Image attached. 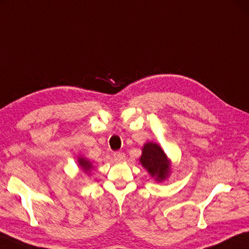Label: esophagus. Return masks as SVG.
<instances>
[{"label": "esophagus", "instance_id": "esophagus-1", "mask_svg": "<svg viewBox=\"0 0 249 249\" xmlns=\"http://www.w3.org/2000/svg\"><path fill=\"white\" fill-rule=\"evenodd\" d=\"M113 158H114L115 161H124L125 160V153L121 152V151H115L113 152Z\"/></svg>", "mask_w": 249, "mask_h": 249}]
</instances>
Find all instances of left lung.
<instances>
[{
	"label": "left lung",
	"instance_id": "left-lung-1",
	"mask_svg": "<svg viewBox=\"0 0 249 249\" xmlns=\"http://www.w3.org/2000/svg\"><path fill=\"white\" fill-rule=\"evenodd\" d=\"M140 162L151 176H156L157 180L164 179L170 173V166L165 153L157 143L148 142L144 144Z\"/></svg>",
	"mask_w": 249,
	"mask_h": 249
}]
</instances>
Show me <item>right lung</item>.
Listing matches in <instances>:
<instances>
[{
	"label": "right lung",
	"instance_id": "1",
	"mask_svg": "<svg viewBox=\"0 0 249 249\" xmlns=\"http://www.w3.org/2000/svg\"><path fill=\"white\" fill-rule=\"evenodd\" d=\"M79 165L81 166V169L85 170L86 172L91 169V164H90V162H88L87 160L84 159V158H80V159H79Z\"/></svg>",
	"mask_w": 249,
	"mask_h": 249
}]
</instances>
